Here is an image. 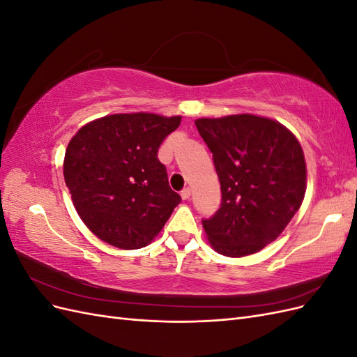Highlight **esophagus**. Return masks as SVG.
<instances>
[{
  "instance_id": "esophagus-1",
  "label": "esophagus",
  "mask_w": 357,
  "mask_h": 357,
  "mask_svg": "<svg viewBox=\"0 0 357 357\" xmlns=\"http://www.w3.org/2000/svg\"><path fill=\"white\" fill-rule=\"evenodd\" d=\"M180 195H181L183 199H189V198H190V189H189V188H185V189H183V190L180 192Z\"/></svg>"
}]
</instances>
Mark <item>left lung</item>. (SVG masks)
I'll use <instances>...</instances> for the list:
<instances>
[{"mask_svg": "<svg viewBox=\"0 0 357 357\" xmlns=\"http://www.w3.org/2000/svg\"><path fill=\"white\" fill-rule=\"evenodd\" d=\"M220 180V208L202 226L215 252L241 257L284 231L305 195L302 147L282 123L253 114L198 119Z\"/></svg>", "mask_w": 357, "mask_h": 357, "instance_id": "obj_1", "label": "left lung"}]
</instances>
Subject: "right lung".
Wrapping results in <instances>:
<instances>
[{"mask_svg": "<svg viewBox=\"0 0 357 357\" xmlns=\"http://www.w3.org/2000/svg\"><path fill=\"white\" fill-rule=\"evenodd\" d=\"M180 116L112 114L84 125L67 147L63 178L84 225L123 250L146 247L181 198L158 159Z\"/></svg>", "mask_w": 357, "mask_h": 357, "instance_id": "add662e5", "label": "right lung"}]
</instances>
